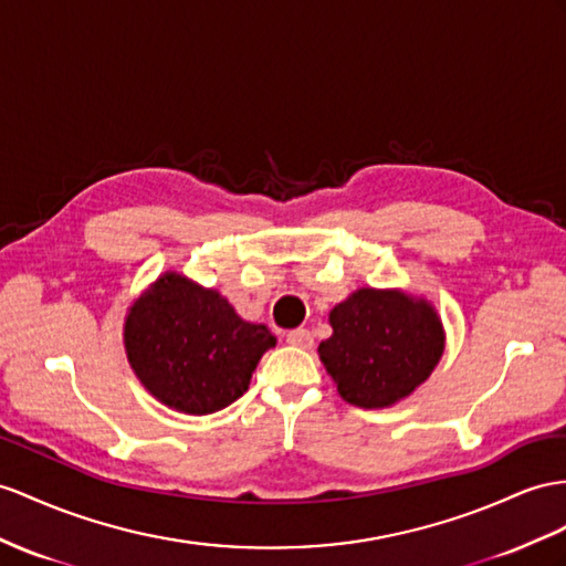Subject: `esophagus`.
I'll list each match as a JSON object with an SVG mask.
<instances>
[{
    "label": "esophagus",
    "mask_w": 566,
    "mask_h": 566,
    "mask_svg": "<svg viewBox=\"0 0 566 566\" xmlns=\"http://www.w3.org/2000/svg\"><path fill=\"white\" fill-rule=\"evenodd\" d=\"M286 342L292 346H298V349H311L313 335H311V329H306V327H296L292 332H286Z\"/></svg>",
    "instance_id": "34e87169"
}]
</instances>
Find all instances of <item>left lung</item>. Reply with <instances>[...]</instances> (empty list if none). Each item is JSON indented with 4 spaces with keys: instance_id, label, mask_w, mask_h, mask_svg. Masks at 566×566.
I'll list each match as a JSON object with an SVG mask.
<instances>
[{
    "instance_id": "8db88e82",
    "label": "left lung",
    "mask_w": 566,
    "mask_h": 566,
    "mask_svg": "<svg viewBox=\"0 0 566 566\" xmlns=\"http://www.w3.org/2000/svg\"><path fill=\"white\" fill-rule=\"evenodd\" d=\"M332 337L317 354L342 399L382 409L428 380L444 349L442 325L426 301L358 289L329 313Z\"/></svg>"
}]
</instances>
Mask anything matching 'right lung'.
<instances>
[{"label": "right lung", "mask_w": 566, "mask_h": 566, "mask_svg": "<svg viewBox=\"0 0 566 566\" xmlns=\"http://www.w3.org/2000/svg\"><path fill=\"white\" fill-rule=\"evenodd\" d=\"M132 368L167 407L206 416L237 401L274 337L245 323L212 289L167 272L124 325Z\"/></svg>", "instance_id": "right-lung-1"}]
</instances>
